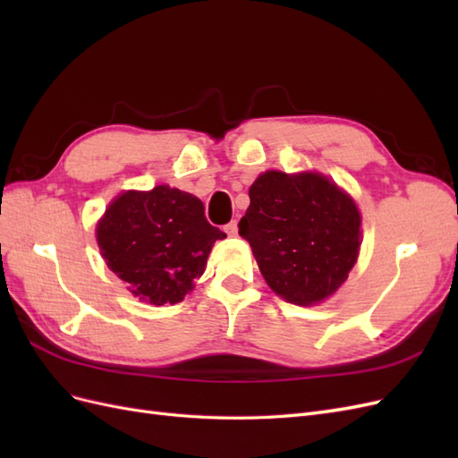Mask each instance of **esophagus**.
Listing matches in <instances>:
<instances>
[{"label": "esophagus", "instance_id": "34e87169", "mask_svg": "<svg viewBox=\"0 0 458 458\" xmlns=\"http://www.w3.org/2000/svg\"><path fill=\"white\" fill-rule=\"evenodd\" d=\"M225 233L229 234V237H237V234H239V221L237 219L229 221V224L225 225Z\"/></svg>", "mask_w": 458, "mask_h": 458}]
</instances>
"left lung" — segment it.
<instances>
[{
  "instance_id": "8db88e82",
  "label": "left lung",
  "mask_w": 458,
  "mask_h": 458,
  "mask_svg": "<svg viewBox=\"0 0 458 458\" xmlns=\"http://www.w3.org/2000/svg\"><path fill=\"white\" fill-rule=\"evenodd\" d=\"M248 197L239 234L275 293L298 306L335 294L361 244L355 202L318 174L266 172Z\"/></svg>"
}]
</instances>
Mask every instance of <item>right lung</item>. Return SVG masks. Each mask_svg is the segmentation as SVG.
Wrapping results in <instances>:
<instances>
[{
    "label": "right lung",
    "instance_id": "add662e5",
    "mask_svg": "<svg viewBox=\"0 0 458 458\" xmlns=\"http://www.w3.org/2000/svg\"><path fill=\"white\" fill-rule=\"evenodd\" d=\"M221 239L225 233L208 224L204 204L168 185L123 192L97 225L106 266L155 306L183 300Z\"/></svg>",
    "mask_w": 458,
    "mask_h": 458
}]
</instances>
